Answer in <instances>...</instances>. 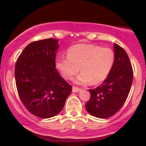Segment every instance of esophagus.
<instances>
[{
  "mask_svg": "<svg viewBox=\"0 0 146 146\" xmlns=\"http://www.w3.org/2000/svg\"><path fill=\"white\" fill-rule=\"evenodd\" d=\"M80 90H81V89H80V88H78V87H75V86L73 87V92H79Z\"/></svg>",
  "mask_w": 146,
  "mask_h": 146,
  "instance_id": "esophagus-1",
  "label": "esophagus"
}]
</instances>
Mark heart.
<instances>
[{"instance_id":"1","label":"heart","mask_w":146,"mask_h":146,"mask_svg":"<svg viewBox=\"0 0 146 146\" xmlns=\"http://www.w3.org/2000/svg\"><path fill=\"white\" fill-rule=\"evenodd\" d=\"M114 53L111 48L92 44H78L67 50V57L58 56L56 66L66 80H71L80 70L75 80L77 84H92L103 82L111 72L114 63Z\"/></svg>"}]
</instances>
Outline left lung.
<instances>
[{"label": "left lung", "mask_w": 146, "mask_h": 146, "mask_svg": "<svg viewBox=\"0 0 146 146\" xmlns=\"http://www.w3.org/2000/svg\"><path fill=\"white\" fill-rule=\"evenodd\" d=\"M114 63L108 76L101 86L89 89L90 99L86 104L88 113L98 118L110 117L123 107L131 89L133 72L127 52L113 44Z\"/></svg>", "instance_id": "1"}]
</instances>
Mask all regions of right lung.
Wrapping results in <instances>:
<instances>
[{"mask_svg": "<svg viewBox=\"0 0 146 146\" xmlns=\"http://www.w3.org/2000/svg\"><path fill=\"white\" fill-rule=\"evenodd\" d=\"M59 48L54 38L33 42L25 48L15 65L19 96L31 113L50 118L62 111L72 86L55 68Z\"/></svg>", "mask_w": 146, "mask_h": 146, "instance_id": "obj_1", "label": "right lung"}]
</instances>
